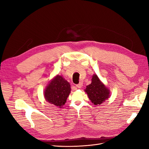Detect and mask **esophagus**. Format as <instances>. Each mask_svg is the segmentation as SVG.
I'll list each match as a JSON object with an SVG mask.
<instances>
[{"instance_id": "esophagus-1", "label": "esophagus", "mask_w": 149, "mask_h": 149, "mask_svg": "<svg viewBox=\"0 0 149 149\" xmlns=\"http://www.w3.org/2000/svg\"><path fill=\"white\" fill-rule=\"evenodd\" d=\"M82 86H83V83H81V82H79V84L76 85V87H77L78 88H81Z\"/></svg>"}]
</instances>
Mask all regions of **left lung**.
Masks as SVG:
<instances>
[{
  "mask_svg": "<svg viewBox=\"0 0 149 149\" xmlns=\"http://www.w3.org/2000/svg\"><path fill=\"white\" fill-rule=\"evenodd\" d=\"M92 82L86 86L85 92L94 105L101 104L109 96V90L103 84L96 74H94Z\"/></svg>",
  "mask_w": 149,
  "mask_h": 149,
  "instance_id": "obj_1",
  "label": "left lung"
}]
</instances>
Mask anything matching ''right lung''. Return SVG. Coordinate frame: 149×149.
I'll return each instance as SVG.
<instances>
[{
	"mask_svg": "<svg viewBox=\"0 0 149 149\" xmlns=\"http://www.w3.org/2000/svg\"><path fill=\"white\" fill-rule=\"evenodd\" d=\"M70 83L61 76L57 75L49 83L45 91V98L50 104L61 107L71 91Z\"/></svg>",
	"mask_w": 149,
	"mask_h": 149,
	"instance_id": "obj_1",
	"label": "right lung"
}]
</instances>
